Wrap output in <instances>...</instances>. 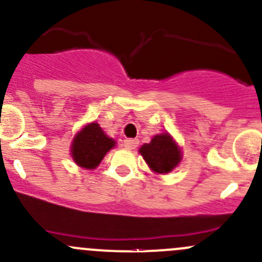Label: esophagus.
Masks as SVG:
<instances>
[{
	"label": "esophagus",
	"mask_w": 262,
	"mask_h": 262,
	"mask_svg": "<svg viewBox=\"0 0 262 262\" xmlns=\"http://www.w3.org/2000/svg\"><path fill=\"white\" fill-rule=\"evenodd\" d=\"M139 141L138 139H124V147L126 148V149H136V147L138 146Z\"/></svg>",
	"instance_id": "esophagus-1"
}]
</instances>
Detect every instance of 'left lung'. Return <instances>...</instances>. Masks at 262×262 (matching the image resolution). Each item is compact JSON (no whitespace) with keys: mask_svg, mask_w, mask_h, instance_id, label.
<instances>
[{"mask_svg":"<svg viewBox=\"0 0 262 262\" xmlns=\"http://www.w3.org/2000/svg\"><path fill=\"white\" fill-rule=\"evenodd\" d=\"M144 161L155 172L167 173L172 171L181 161V152L168 134L153 137L150 143L139 149Z\"/></svg>","mask_w":262,"mask_h":262,"instance_id":"8db88e82","label":"left lung"}]
</instances>
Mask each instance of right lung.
I'll use <instances>...</instances> for the list:
<instances>
[{"label": "right lung", "mask_w": 262, "mask_h": 262, "mask_svg": "<svg viewBox=\"0 0 262 262\" xmlns=\"http://www.w3.org/2000/svg\"><path fill=\"white\" fill-rule=\"evenodd\" d=\"M114 146V139L109 138L99 124L91 123L75 137L71 155L81 167L95 168Z\"/></svg>", "instance_id": "1"}]
</instances>
